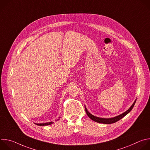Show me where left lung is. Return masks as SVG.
I'll use <instances>...</instances> for the list:
<instances>
[{"mask_svg": "<svg viewBox=\"0 0 150 150\" xmlns=\"http://www.w3.org/2000/svg\"><path fill=\"white\" fill-rule=\"evenodd\" d=\"M135 102H136V100L135 101V102L133 103V104L132 105V106L131 107V108L128 109L127 111H126L125 112H124L123 113L116 116V117H113V118H109V119H104V118H100V117H96V116H93V115H91V113H90L87 109L85 108V112H86V113L87 115H88V116L91 119H92L93 120L96 122H98V123H104V124H111V123H115L116 122H117L118 120H120L122 118H123L125 116H126L127 113H129L131 110L133 109L134 106L135 104Z\"/></svg>", "mask_w": 150, "mask_h": 150, "instance_id": "left-lung-1", "label": "left lung"}]
</instances>
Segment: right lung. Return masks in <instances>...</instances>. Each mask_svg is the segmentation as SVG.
I'll return each instance as SVG.
<instances>
[{"mask_svg": "<svg viewBox=\"0 0 150 150\" xmlns=\"http://www.w3.org/2000/svg\"><path fill=\"white\" fill-rule=\"evenodd\" d=\"M53 122H47V123H36V125H38V126H46V125H49L52 124Z\"/></svg>", "mask_w": 150, "mask_h": 150, "instance_id": "obj_1", "label": "right lung"}]
</instances>
